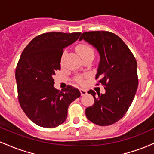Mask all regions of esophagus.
Masks as SVG:
<instances>
[{
    "mask_svg": "<svg viewBox=\"0 0 154 154\" xmlns=\"http://www.w3.org/2000/svg\"><path fill=\"white\" fill-rule=\"evenodd\" d=\"M79 91H80L81 95H85L87 94V91H86V90L82 89H82H80Z\"/></svg>",
    "mask_w": 154,
    "mask_h": 154,
    "instance_id": "esophagus-1",
    "label": "esophagus"
}]
</instances>
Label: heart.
Here are the masks:
<instances>
[{"instance_id": "heart-1", "label": "heart", "mask_w": 154, "mask_h": 154, "mask_svg": "<svg viewBox=\"0 0 154 154\" xmlns=\"http://www.w3.org/2000/svg\"><path fill=\"white\" fill-rule=\"evenodd\" d=\"M77 51L78 53L79 56L83 59L84 57H85L86 56H88L90 54H93V51L91 47H90L89 45H80L77 48ZM78 82H81L82 80H81L80 78L77 79Z\"/></svg>"}]
</instances>
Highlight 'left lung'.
I'll use <instances>...</instances> for the list:
<instances>
[{
	"mask_svg": "<svg viewBox=\"0 0 154 154\" xmlns=\"http://www.w3.org/2000/svg\"><path fill=\"white\" fill-rule=\"evenodd\" d=\"M84 40L98 51L100 56L95 79L105 86L100 94L90 90L94 104L85 110L90 121L100 126L114 124L125 116L132 104L138 85L137 61L119 37L106 31L83 32Z\"/></svg>",
	"mask_w": 154,
	"mask_h": 154,
	"instance_id": "1",
	"label": "left lung"
}]
</instances>
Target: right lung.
<instances>
[{
    "label": "right lung",
    "instance_id": "obj_1",
    "mask_svg": "<svg viewBox=\"0 0 154 154\" xmlns=\"http://www.w3.org/2000/svg\"><path fill=\"white\" fill-rule=\"evenodd\" d=\"M80 32H48L32 40L24 49L16 69L18 99L32 122L53 128L63 123L68 107L80 96L77 88H54L56 70L61 69L63 49L77 41Z\"/></svg>",
    "mask_w": 154,
    "mask_h": 154
}]
</instances>
